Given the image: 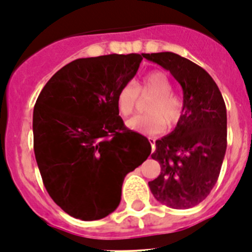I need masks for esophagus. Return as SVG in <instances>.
I'll use <instances>...</instances> for the list:
<instances>
[{"mask_svg":"<svg viewBox=\"0 0 252 252\" xmlns=\"http://www.w3.org/2000/svg\"><path fill=\"white\" fill-rule=\"evenodd\" d=\"M149 141H150V143H151V151L154 152V151H155V138H152V137H150Z\"/></svg>","mask_w":252,"mask_h":252,"instance_id":"34e87169","label":"esophagus"}]
</instances>
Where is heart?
Instances as JSON below:
<instances>
[{"label": "heart", "instance_id": "b5f03b06", "mask_svg": "<svg viewBox=\"0 0 252 252\" xmlns=\"http://www.w3.org/2000/svg\"><path fill=\"white\" fill-rule=\"evenodd\" d=\"M139 97L150 100L146 103V115L134 116L126 126L141 133L161 132L164 126H173L181 119L183 101L172 92V83L161 71H152L136 84L126 83L116 94V109L123 116L132 115L138 107Z\"/></svg>", "mask_w": 252, "mask_h": 252}]
</instances>
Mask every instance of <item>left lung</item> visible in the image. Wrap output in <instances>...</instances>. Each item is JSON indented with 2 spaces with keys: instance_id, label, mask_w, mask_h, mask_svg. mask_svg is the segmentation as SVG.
Instances as JSON below:
<instances>
[{
  "instance_id": "1",
  "label": "left lung",
  "mask_w": 252,
  "mask_h": 252,
  "mask_svg": "<svg viewBox=\"0 0 252 252\" xmlns=\"http://www.w3.org/2000/svg\"><path fill=\"white\" fill-rule=\"evenodd\" d=\"M170 71L183 90L175 129L156 141L151 158L160 164L149 182L154 197L172 209L198 205L215 186L227 150V109L214 79L201 66L173 52L142 54Z\"/></svg>"
}]
</instances>
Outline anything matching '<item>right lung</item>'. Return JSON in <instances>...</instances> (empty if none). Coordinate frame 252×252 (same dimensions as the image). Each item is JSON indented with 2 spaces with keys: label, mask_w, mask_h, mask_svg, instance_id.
Segmentation results:
<instances>
[{
  "label": "right lung",
  "mask_w": 252,
  "mask_h": 252,
  "mask_svg": "<svg viewBox=\"0 0 252 252\" xmlns=\"http://www.w3.org/2000/svg\"><path fill=\"white\" fill-rule=\"evenodd\" d=\"M142 55L78 59L48 80L33 111V143L48 194L80 220L119 206L126 175L149 158V139L128 129L116 94L136 75Z\"/></svg>",
  "instance_id": "right-lung-1"
}]
</instances>
